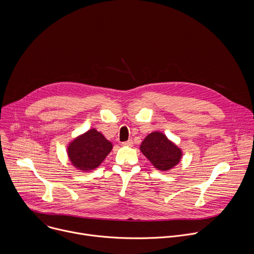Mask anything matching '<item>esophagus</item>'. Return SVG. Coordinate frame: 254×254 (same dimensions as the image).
I'll use <instances>...</instances> for the list:
<instances>
[{
	"mask_svg": "<svg viewBox=\"0 0 254 254\" xmlns=\"http://www.w3.org/2000/svg\"><path fill=\"white\" fill-rule=\"evenodd\" d=\"M123 144H124V146H126V147H132L133 142H132V139H128L127 141H124Z\"/></svg>",
	"mask_w": 254,
	"mask_h": 254,
	"instance_id": "obj_1",
	"label": "esophagus"
}]
</instances>
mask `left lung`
Here are the masks:
<instances>
[{"label":"left lung","instance_id":"left-lung-1","mask_svg":"<svg viewBox=\"0 0 254 254\" xmlns=\"http://www.w3.org/2000/svg\"><path fill=\"white\" fill-rule=\"evenodd\" d=\"M139 150L156 169L164 172L177 166L183 156L182 150L161 131L148 134L141 141Z\"/></svg>","mask_w":254,"mask_h":254}]
</instances>
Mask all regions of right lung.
<instances>
[{"label":"right lung","mask_w":254,"mask_h":254,"mask_svg":"<svg viewBox=\"0 0 254 254\" xmlns=\"http://www.w3.org/2000/svg\"><path fill=\"white\" fill-rule=\"evenodd\" d=\"M113 150V143L91 128L68 143L67 155L76 169L88 172L96 169Z\"/></svg>","instance_id":"1"}]
</instances>
